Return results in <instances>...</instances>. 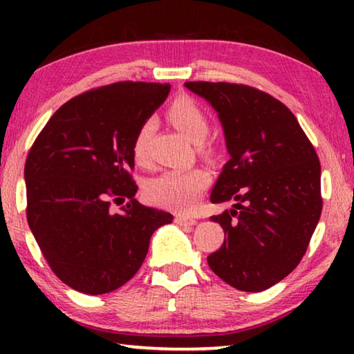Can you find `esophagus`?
<instances>
[{
    "label": "esophagus",
    "instance_id": "obj_1",
    "mask_svg": "<svg viewBox=\"0 0 354 354\" xmlns=\"http://www.w3.org/2000/svg\"><path fill=\"white\" fill-rule=\"evenodd\" d=\"M176 224L178 225H195L196 224V219L195 217H190V216H183V214H177L176 216Z\"/></svg>",
    "mask_w": 354,
    "mask_h": 354
}]
</instances>
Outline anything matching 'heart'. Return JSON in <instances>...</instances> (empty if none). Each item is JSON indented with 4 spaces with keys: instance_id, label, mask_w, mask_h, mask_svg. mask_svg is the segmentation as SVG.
Here are the masks:
<instances>
[{
    "instance_id": "obj_1",
    "label": "heart",
    "mask_w": 354,
    "mask_h": 354,
    "mask_svg": "<svg viewBox=\"0 0 354 354\" xmlns=\"http://www.w3.org/2000/svg\"><path fill=\"white\" fill-rule=\"evenodd\" d=\"M167 119L193 143H201L206 138L209 122L200 106L190 98H178L169 106ZM153 119L140 124L132 142L133 159L140 166L149 162L148 140L153 132ZM209 185V174L205 169L195 167L188 171H166L151 178L145 187V195L153 205L174 211H190L200 200L203 192Z\"/></svg>"
}]
</instances>
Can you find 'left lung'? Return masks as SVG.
I'll use <instances>...</instances> for the list:
<instances>
[{
    "mask_svg": "<svg viewBox=\"0 0 354 354\" xmlns=\"http://www.w3.org/2000/svg\"><path fill=\"white\" fill-rule=\"evenodd\" d=\"M217 111L230 159L211 193L232 201L211 219L224 243L207 256L212 272L241 292H263L306 253L322 211L321 162L283 103L248 85L187 82Z\"/></svg>",
    "mask_w": 354,
    "mask_h": 354,
    "instance_id": "left-lung-1",
    "label": "left lung"
}]
</instances>
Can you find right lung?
Returning <instances> with one entry per match:
<instances>
[{
	"instance_id": "1",
	"label": "right lung",
	"mask_w": 354,
	"mask_h": 354,
	"mask_svg": "<svg viewBox=\"0 0 354 354\" xmlns=\"http://www.w3.org/2000/svg\"><path fill=\"white\" fill-rule=\"evenodd\" d=\"M169 91V84L132 80L85 91L51 115L28 151V227L53 272L77 292L122 287L143 264L153 232L174 219L135 200L130 174L137 129ZM125 197L119 213L110 209Z\"/></svg>"
}]
</instances>
